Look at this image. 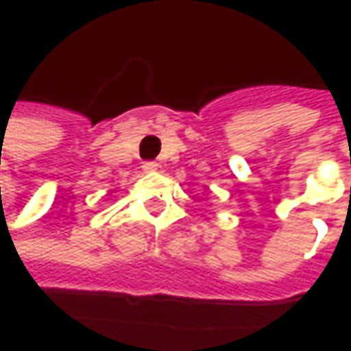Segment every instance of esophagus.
<instances>
[{"mask_svg":"<svg viewBox=\"0 0 351 351\" xmlns=\"http://www.w3.org/2000/svg\"><path fill=\"white\" fill-rule=\"evenodd\" d=\"M158 169V165L154 162V160H146V162H142V171L144 173H154Z\"/></svg>","mask_w":351,"mask_h":351,"instance_id":"obj_1","label":"esophagus"}]
</instances>
